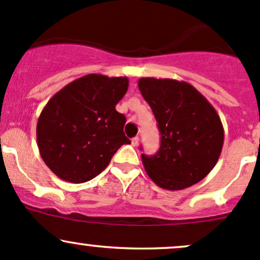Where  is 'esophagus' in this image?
I'll return each mask as SVG.
<instances>
[{
    "instance_id": "esophagus-1",
    "label": "esophagus",
    "mask_w": 260,
    "mask_h": 260,
    "mask_svg": "<svg viewBox=\"0 0 260 260\" xmlns=\"http://www.w3.org/2000/svg\"><path fill=\"white\" fill-rule=\"evenodd\" d=\"M139 140H140V139H139V136H135V138L131 139V145H133V146H138Z\"/></svg>"
}]
</instances>
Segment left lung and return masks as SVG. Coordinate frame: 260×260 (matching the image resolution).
Returning a JSON list of instances; mask_svg holds the SVG:
<instances>
[{
  "mask_svg": "<svg viewBox=\"0 0 260 260\" xmlns=\"http://www.w3.org/2000/svg\"><path fill=\"white\" fill-rule=\"evenodd\" d=\"M138 85L161 135L157 153L141 155L147 175L170 191L200 182L216 166L224 141L216 109L186 82L141 78Z\"/></svg>",
  "mask_w": 260,
  "mask_h": 260,
  "instance_id": "1",
  "label": "left lung"
}]
</instances>
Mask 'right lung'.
I'll return each mask as SVG.
<instances>
[{
    "mask_svg": "<svg viewBox=\"0 0 260 260\" xmlns=\"http://www.w3.org/2000/svg\"><path fill=\"white\" fill-rule=\"evenodd\" d=\"M129 79L88 74L51 98L37 122L40 153L54 175L72 183L91 180L107 169L120 146L130 144L126 119L115 105Z\"/></svg>",
    "mask_w": 260,
    "mask_h": 260,
    "instance_id": "right-lung-1",
    "label": "right lung"
}]
</instances>
